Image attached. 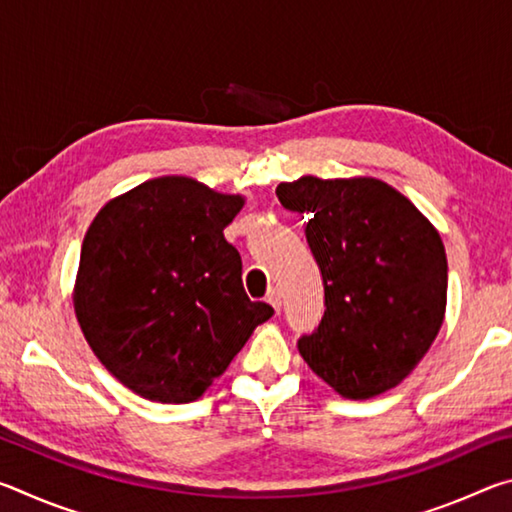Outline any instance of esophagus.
<instances>
[{"label":"esophagus","mask_w":512,"mask_h":512,"mask_svg":"<svg viewBox=\"0 0 512 512\" xmlns=\"http://www.w3.org/2000/svg\"><path fill=\"white\" fill-rule=\"evenodd\" d=\"M266 300L271 302L275 311H280V309H282V293H280V289H277V287H273L271 291L266 293Z\"/></svg>","instance_id":"34e87169"}]
</instances>
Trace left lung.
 <instances>
[{"label":"left lung","instance_id":"8db88e82","mask_svg":"<svg viewBox=\"0 0 512 512\" xmlns=\"http://www.w3.org/2000/svg\"><path fill=\"white\" fill-rule=\"evenodd\" d=\"M275 194L307 214L325 284V316L298 341L302 359L350 400L397 386L443 325V239L409 198L375 178L305 176Z\"/></svg>","mask_w":512,"mask_h":512}]
</instances>
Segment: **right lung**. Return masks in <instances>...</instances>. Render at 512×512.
Segmentation results:
<instances>
[{
	"label": "right lung",
	"mask_w": 512,
	"mask_h": 512,
	"mask_svg": "<svg viewBox=\"0 0 512 512\" xmlns=\"http://www.w3.org/2000/svg\"><path fill=\"white\" fill-rule=\"evenodd\" d=\"M241 205L164 176L110 201L85 232L76 318L103 366L146 400H198L273 316L246 296L241 255L223 237Z\"/></svg>",
	"instance_id": "obj_1"
}]
</instances>
